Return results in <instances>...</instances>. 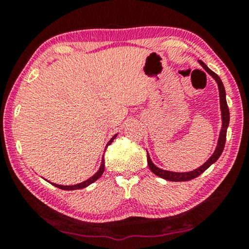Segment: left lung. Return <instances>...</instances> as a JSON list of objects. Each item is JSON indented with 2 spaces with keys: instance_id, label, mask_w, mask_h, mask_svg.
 <instances>
[{
  "instance_id": "obj_1",
  "label": "left lung",
  "mask_w": 249,
  "mask_h": 249,
  "mask_svg": "<svg viewBox=\"0 0 249 249\" xmlns=\"http://www.w3.org/2000/svg\"><path fill=\"white\" fill-rule=\"evenodd\" d=\"M199 64L202 66L206 72H208L211 77H212L215 82L217 83V88H218V95H220V108H221V119H222V126H221V130H220V135H218V140H217V144L215 147V150L212 154V156L206 160V161L203 163V165L200 166L196 169L192 170V171H188V172H175V171H169V170H163L161 168H158L155 163L151 161L150 156L147 151V162H148V166L150 168V170L154 172L156 176L160 177V178L165 179V180H169V181H188V180H192L199 177L201 174L208 169V168L213 165L216 160L220 158V156L223 153V149H224L225 146V141H226V132H227V127H229L230 124V111H229V107H227V102H226V93H225V88L223 86L222 80L216 73H214L212 70H211L208 66H206L203 61L197 60Z\"/></svg>"
}]
</instances>
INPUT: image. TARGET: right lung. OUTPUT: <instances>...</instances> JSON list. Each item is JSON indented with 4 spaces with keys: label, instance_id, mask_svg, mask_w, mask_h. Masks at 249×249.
<instances>
[{
    "label": "right lung",
    "instance_id": "add662e5",
    "mask_svg": "<svg viewBox=\"0 0 249 249\" xmlns=\"http://www.w3.org/2000/svg\"><path fill=\"white\" fill-rule=\"evenodd\" d=\"M116 136H117V134H115L114 136H113L111 140L108 141V142L107 144V146H105V149H104V151L107 150V146L111 144V142L115 140L116 138ZM104 167H105V162H104V157L102 158V161H101V166H100V168H99V170L95 172V174L92 176V177H90L89 179L88 180H86V181H83V182H81V183H77V184H73V185H60V184H56V183H53V182H50L52 183L53 185H54V187H57V188H59V189H62V190H78V189H83V188H86V187H88V185H90L91 183H93L94 181H96L98 180L101 176L103 175V172H104Z\"/></svg>",
    "mask_w": 249,
    "mask_h": 249
}]
</instances>
